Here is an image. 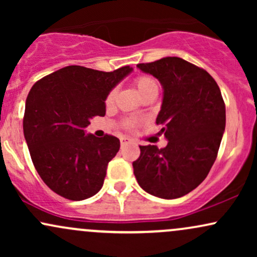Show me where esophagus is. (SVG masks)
<instances>
[{
	"mask_svg": "<svg viewBox=\"0 0 257 257\" xmlns=\"http://www.w3.org/2000/svg\"><path fill=\"white\" fill-rule=\"evenodd\" d=\"M131 143H132V140L129 138H125V137L120 138V146H125Z\"/></svg>",
	"mask_w": 257,
	"mask_h": 257,
	"instance_id": "1",
	"label": "esophagus"
}]
</instances>
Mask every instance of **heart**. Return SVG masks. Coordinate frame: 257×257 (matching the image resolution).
Returning a JSON list of instances; mask_svg holds the SVG:
<instances>
[{
  "label": "heart",
  "mask_w": 257,
  "mask_h": 257,
  "mask_svg": "<svg viewBox=\"0 0 257 257\" xmlns=\"http://www.w3.org/2000/svg\"><path fill=\"white\" fill-rule=\"evenodd\" d=\"M135 85H137V89L139 94L141 95V98H145V96L150 95V94L158 93V83L151 76H139V77L135 78ZM116 89L110 91V94L107 95V99H106V104L111 105L113 102L114 98H116Z\"/></svg>",
  "instance_id": "1"
}]
</instances>
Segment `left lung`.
<instances>
[{"mask_svg": "<svg viewBox=\"0 0 257 257\" xmlns=\"http://www.w3.org/2000/svg\"><path fill=\"white\" fill-rule=\"evenodd\" d=\"M163 89L156 123L168 145L140 146L133 163L134 175L144 191L163 199L190 193L206 178L222 140L226 107L219 85L205 70L178 57L138 64Z\"/></svg>", "mask_w": 257, "mask_h": 257, "instance_id": "8db88e82", "label": "left lung"}]
</instances>
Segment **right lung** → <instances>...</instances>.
Instances as JSON below:
<instances>
[{"mask_svg": "<svg viewBox=\"0 0 257 257\" xmlns=\"http://www.w3.org/2000/svg\"><path fill=\"white\" fill-rule=\"evenodd\" d=\"M133 71L112 72L66 66L36 82L25 102L23 128L38 175L70 200L90 198L104 185L108 162L119 140L85 134L94 116H105L110 91Z\"/></svg>", "mask_w": 257, "mask_h": 257, "instance_id": "right-lung-1", "label": "right lung"}]
</instances>
